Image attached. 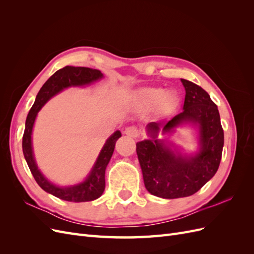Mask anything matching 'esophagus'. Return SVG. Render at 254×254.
Segmentation results:
<instances>
[{
    "label": "esophagus",
    "instance_id": "34e87169",
    "mask_svg": "<svg viewBox=\"0 0 254 254\" xmlns=\"http://www.w3.org/2000/svg\"><path fill=\"white\" fill-rule=\"evenodd\" d=\"M125 133L131 137H136L139 135V130H137V128L134 126H130L125 129Z\"/></svg>",
    "mask_w": 254,
    "mask_h": 254
}]
</instances>
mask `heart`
Instances as JSON below:
<instances>
[{
    "label": "heart",
    "instance_id": "heart-1",
    "mask_svg": "<svg viewBox=\"0 0 254 254\" xmlns=\"http://www.w3.org/2000/svg\"><path fill=\"white\" fill-rule=\"evenodd\" d=\"M137 102L144 109H151L159 105L163 112L170 111L174 106V98L168 94H164L163 90L156 88L143 89L137 95Z\"/></svg>",
    "mask_w": 254,
    "mask_h": 254
}]
</instances>
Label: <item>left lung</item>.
I'll return each mask as SVG.
<instances>
[{
  "instance_id": "obj_1",
  "label": "left lung",
  "mask_w": 254,
  "mask_h": 254,
  "mask_svg": "<svg viewBox=\"0 0 254 254\" xmlns=\"http://www.w3.org/2000/svg\"><path fill=\"white\" fill-rule=\"evenodd\" d=\"M186 89L183 111L166 124L152 122L146 126L149 140L136 143L145 188L151 195L165 199L188 197L200 190L216 174L224 147V130L217 106L201 87L181 79ZM183 122H193L199 129V151L182 156L156 139Z\"/></svg>"
}]
</instances>
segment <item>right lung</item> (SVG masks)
<instances>
[{"label":"right lung","instance_id":"1","mask_svg":"<svg viewBox=\"0 0 254 254\" xmlns=\"http://www.w3.org/2000/svg\"><path fill=\"white\" fill-rule=\"evenodd\" d=\"M103 78L101 71L84 66H70L66 65L54 73L51 77L45 81L40 89L39 93L36 96V101L30 108L25 122V130L22 139V148L24 158L27 162L30 172H32L36 182L39 187L48 193L58 197L63 200L71 202H84L92 201L102 196L105 190V171L112 157L115 147V142L122 136L121 131H115L108 140L106 141L103 149L98 155L96 162L90 172L89 176L83 182L72 187L60 188L50 182L42 175L40 170H38L34 152L32 147V132L34 123L38 112L44 106L50 98L59 93L68 87H79L94 82Z\"/></svg>","mask_w":254,"mask_h":254}]
</instances>
